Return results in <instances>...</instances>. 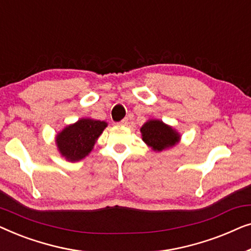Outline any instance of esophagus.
Instances as JSON below:
<instances>
[{
  "instance_id": "obj_1",
  "label": "esophagus",
  "mask_w": 251,
  "mask_h": 251,
  "mask_svg": "<svg viewBox=\"0 0 251 251\" xmlns=\"http://www.w3.org/2000/svg\"><path fill=\"white\" fill-rule=\"evenodd\" d=\"M128 123H129V120L126 118V119H123L122 121H120L119 125H120V126H128Z\"/></svg>"
}]
</instances>
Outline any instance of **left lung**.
Listing matches in <instances>:
<instances>
[{
	"instance_id": "obj_1",
	"label": "left lung",
	"mask_w": 251,
	"mask_h": 251,
	"mask_svg": "<svg viewBox=\"0 0 251 251\" xmlns=\"http://www.w3.org/2000/svg\"><path fill=\"white\" fill-rule=\"evenodd\" d=\"M140 132L146 145L156 152L175 146L180 139V135L176 130L160 120H149L140 128Z\"/></svg>"
}]
</instances>
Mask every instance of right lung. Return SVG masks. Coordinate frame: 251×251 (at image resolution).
<instances>
[{
	"mask_svg": "<svg viewBox=\"0 0 251 251\" xmlns=\"http://www.w3.org/2000/svg\"><path fill=\"white\" fill-rule=\"evenodd\" d=\"M107 123L94 119H80L67 126L56 137L58 151L67 161L76 162L84 159L94 149L98 137L101 135Z\"/></svg>",
	"mask_w": 251,
	"mask_h": 251,
	"instance_id": "add662e5",
	"label": "right lung"
}]
</instances>
